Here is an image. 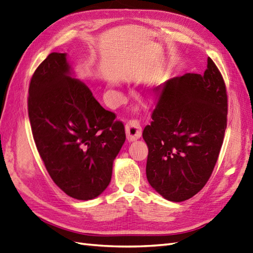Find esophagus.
<instances>
[{
    "label": "esophagus",
    "instance_id": "1",
    "mask_svg": "<svg viewBox=\"0 0 253 253\" xmlns=\"http://www.w3.org/2000/svg\"><path fill=\"white\" fill-rule=\"evenodd\" d=\"M126 135L128 141H135L140 139L142 134V128L140 125V122L138 120H130L126 123L125 126Z\"/></svg>",
    "mask_w": 253,
    "mask_h": 253
}]
</instances>
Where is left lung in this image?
<instances>
[{
  "instance_id": "left-lung-1",
  "label": "left lung",
  "mask_w": 253,
  "mask_h": 253,
  "mask_svg": "<svg viewBox=\"0 0 253 253\" xmlns=\"http://www.w3.org/2000/svg\"><path fill=\"white\" fill-rule=\"evenodd\" d=\"M158 100L142 135L146 177L165 199L183 202L210 179L223 143L228 95L211 57L204 75L186 74L154 89Z\"/></svg>"
}]
</instances>
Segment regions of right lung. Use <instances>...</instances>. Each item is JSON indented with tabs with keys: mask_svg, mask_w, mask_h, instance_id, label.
<instances>
[{
	"mask_svg": "<svg viewBox=\"0 0 253 253\" xmlns=\"http://www.w3.org/2000/svg\"><path fill=\"white\" fill-rule=\"evenodd\" d=\"M28 111L37 151L56 186L77 200L101 194L126 140L125 128L87 85L71 78L66 53H50L36 68Z\"/></svg>",
	"mask_w": 253,
	"mask_h": 253,
	"instance_id": "1",
	"label": "right lung"
}]
</instances>
